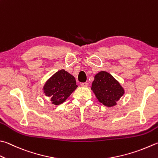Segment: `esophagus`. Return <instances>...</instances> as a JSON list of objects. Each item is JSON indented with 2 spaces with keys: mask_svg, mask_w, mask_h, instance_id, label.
Returning <instances> with one entry per match:
<instances>
[{
  "mask_svg": "<svg viewBox=\"0 0 158 158\" xmlns=\"http://www.w3.org/2000/svg\"><path fill=\"white\" fill-rule=\"evenodd\" d=\"M88 85H89V84H88L87 82H82V83H81V86H82V87H88Z\"/></svg>",
  "mask_w": 158,
  "mask_h": 158,
  "instance_id": "obj_1",
  "label": "esophagus"
}]
</instances>
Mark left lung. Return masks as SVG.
Returning a JSON list of instances; mask_svg holds the SVG:
<instances>
[{
  "mask_svg": "<svg viewBox=\"0 0 158 158\" xmlns=\"http://www.w3.org/2000/svg\"><path fill=\"white\" fill-rule=\"evenodd\" d=\"M91 90L99 102L106 106H113L123 96L124 91L111 74L106 71H100L95 76Z\"/></svg>",
  "mask_w": 158,
  "mask_h": 158,
  "instance_id": "left-lung-1",
  "label": "left lung"
}]
</instances>
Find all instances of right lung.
<instances>
[{"mask_svg": "<svg viewBox=\"0 0 158 158\" xmlns=\"http://www.w3.org/2000/svg\"><path fill=\"white\" fill-rule=\"evenodd\" d=\"M76 79L67 71L62 69L56 72L44 86V93L51 98L56 105L64 102L77 88Z\"/></svg>", "mask_w": 158, "mask_h": 158, "instance_id": "add662e5", "label": "right lung"}]
</instances>
